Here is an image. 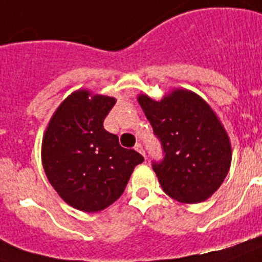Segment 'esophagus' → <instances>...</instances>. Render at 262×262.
<instances>
[{
    "instance_id": "esophagus-1",
    "label": "esophagus",
    "mask_w": 262,
    "mask_h": 262,
    "mask_svg": "<svg viewBox=\"0 0 262 262\" xmlns=\"http://www.w3.org/2000/svg\"><path fill=\"white\" fill-rule=\"evenodd\" d=\"M135 150L138 151V152H140V154H142L144 158H146V151H144V148H143V146H142V144L136 143L135 144Z\"/></svg>"
}]
</instances>
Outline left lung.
Returning a JSON list of instances; mask_svg holds the SVG:
<instances>
[{
	"label": "left lung",
	"mask_w": 262,
	"mask_h": 262,
	"mask_svg": "<svg viewBox=\"0 0 262 262\" xmlns=\"http://www.w3.org/2000/svg\"><path fill=\"white\" fill-rule=\"evenodd\" d=\"M138 101L161 140L165 157L152 162V170L163 191L183 204L213 195L229 172L232 147L210 105L187 90H174L161 101L140 95Z\"/></svg>",
	"instance_id": "obj_1"
}]
</instances>
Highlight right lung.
Returning a JSON list of instances; mask_svg holds the SVG:
<instances>
[{
  "instance_id": "add662e5",
  "label": "right lung",
  "mask_w": 262,
  "mask_h": 262,
  "mask_svg": "<svg viewBox=\"0 0 262 262\" xmlns=\"http://www.w3.org/2000/svg\"><path fill=\"white\" fill-rule=\"evenodd\" d=\"M116 100L80 90L52 116L42 138L44 171L57 194L77 210L95 213L122 195L144 158L119 144L103 126Z\"/></svg>"
}]
</instances>
